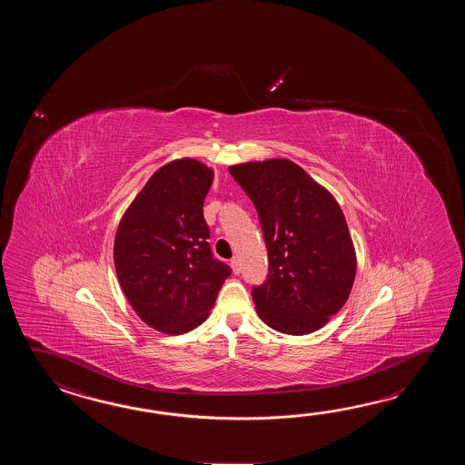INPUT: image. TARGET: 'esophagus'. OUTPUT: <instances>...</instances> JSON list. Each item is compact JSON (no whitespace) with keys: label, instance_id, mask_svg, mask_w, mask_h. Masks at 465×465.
I'll return each mask as SVG.
<instances>
[{"label":"esophagus","instance_id":"34e87169","mask_svg":"<svg viewBox=\"0 0 465 465\" xmlns=\"http://www.w3.org/2000/svg\"><path fill=\"white\" fill-rule=\"evenodd\" d=\"M231 267H232V271H234V274L241 272V261H239V257H232V259H231Z\"/></svg>","mask_w":465,"mask_h":465}]
</instances>
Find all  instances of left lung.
<instances>
[{
    "label": "left lung",
    "mask_w": 465,
    "mask_h": 465,
    "mask_svg": "<svg viewBox=\"0 0 465 465\" xmlns=\"http://www.w3.org/2000/svg\"><path fill=\"white\" fill-rule=\"evenodd\" d=\"M252 201L269 274L252 287L257 314L277 332L311 334L346 304L356 251L336 199L296 163L269 159L229 168Z\"/></svg>",
    "instance_id": "obj_1"
}]
</instances>
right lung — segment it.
<instances>
[{
  "mask_svg": "<svg viewBox=\"0 0 465 465\" xmlns=\"http://www.w3.org/2000/svg\"><path fill=\"white\" fill-rule=\"evenodd\" d=\"M213 171L196 159L158 169L119 223L114 266L148 326L183 334L206 321L231 267L213 256L203 204Z\"/></svg>",
  "mask_w": 465,
  "mask_h": 465,
  "instance_id": "right-lung-1",
  "label": "right lung"
}]
</instances>
